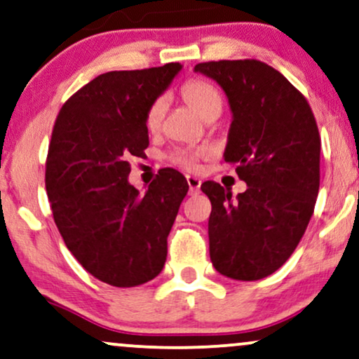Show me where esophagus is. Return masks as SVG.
Wrapping results in <instances>:
<instances>
[{"mask_svg":"<svg viewBox=\"0 0 359 359\" xmlns=\"http://www.w3.org/2000/svg\"><path fill=\"white\" fill-rule=\"evenodd\" d=\"M187 184H189V194L190 195H195L201 192V179H197V177H192V175H187Z\"/></svg>","mask_w":359,"mask_h":359,"instance_id":"obj_1","label":"esophagus"}]
</instances>
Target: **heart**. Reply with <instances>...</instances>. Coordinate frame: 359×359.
<instances>
[{"mask_svg": "<svg viewBox=\"0 0 359 359\" xmlns=\"http://www.w3.org/2000/svg\"><path fill=\"white\" fill-rule=\"evenodd\" d=\"M180 96L184 102L187 104L197 112L203 119H210V117H219L224 106V99H222L220 90L215 88L212 83L205 79H190L184 83L180 88ZM167 111V102L164 97H156L149 104L146 116H144V126L149 133H158L164 122V116ZM212 156V149L207 146L201 147H177L169 152L170 164H174L179 169L194 172L198 169V162L202 158H208Z\"/></svg>", "mask_w": 359, "mask_h": 359, "instance_id": "b5f03b06", "label": "heart"}]
</instances>
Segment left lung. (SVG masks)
Returning <instances> with one entry per match:
<instances>
[{"instance_id": "8db88e82", "label": "left lung", "mask_w": 359, "mask_h": 359, "mask_svg": "<svg viewBox=\"0 0 359 359\" xmlns=\"http://www.w3.org/2000/svg\"><path fill=\"white\" fill-rule=\"evenodd\" d=\"M232 109L225 162L247 190L207 180L210 260L233 280L265 278L292 257L315 210L321 139L305 96L281 72L257 59L198 62Z\"/></svg>"}]
</instances>
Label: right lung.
<instances>
[{
	"mask_svg": "<svg viewBox=\"0 0 359 359\" xmlns=\"http://www.w3.org/2000/svg\"><path fill=\"white\" fill-rule=\"evenodd\" d=\"M180 67L97 76L67 99L54 122L44 179L54 224L86 271L112 287H137L161 273L187 195V180L174 169L158 170L146 194L127 180L129 158L144 157L149 147V104Z\"/></svg>",
	"mask_w": 359,
	"mask_h": 359,
	"instance_id": "add662e5",
	"label": "right lung"
}]
</instances>
